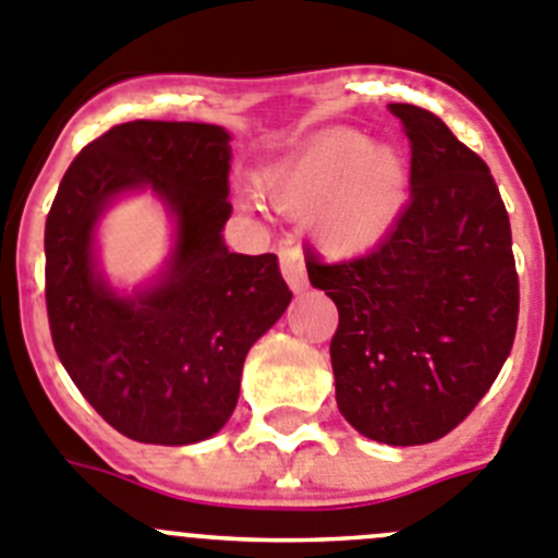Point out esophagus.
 <instances>
[{"instance_id":"obj_1","label":"esophagus","mask_w":558,"mask_h":558,"mask_svg":"<svg viewBox=\"0 0 558 558\" xmlns=\"http://www.w3.org/2000/svg\"><path fill=\"white\" fill-rule=\"evenodd\" d=\"M280 272H283L286 283H289L291 291H303L305 289V260L303 250L294 242L280 244Z\"/></svg>"}]
</instances>
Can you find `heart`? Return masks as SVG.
<instances>
[{
  "mask_svg": "<svg viewBox=\"0 0 558 558\" xmlns=\"http://www.w3.org/2000/svg\"><path fill=\"white\" fill-rule=\"evenodd\" d=\"M405 192L403 158L348 128L319 135L289 169L269 178L275 203L308 214L316 242L339 255L375 247L400 217Z\"/></svg>",
  "mask_w": 558,
  "mask_h": 558,
  "instance_id": "heart-1",
  "label": "heart"
}]
</instances>
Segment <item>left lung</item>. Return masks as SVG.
Instances as JSON below:
<instances>
[{"label":"left lung","instance_id":"1","mask_svg":"<svg viewBox=\"0 0 558 558\" xmlns=\"http://www.w3.org/2000/svg\"><path fill=\"white\" fill-rule=\"evenodd\" d=\"M411 142V197L373 253L325 264L314 289L339 308L336 405L359 434L409 448L478 405L509 359L520 283L489 167L430 110L391 102Z\"/></svg>","mask_w":558,"mask_h":558}]
</instances>
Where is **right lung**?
I'll list each match as a JSON object with an SVG mask.
<instances>
[{"instance_id":"right-lung-1","label":"right lung","mask_w":558,"mask_h":558,"mask_svg":"<svg viewBox=\"0 0 558 558\" xmlns=\"http://www.w3.org/2000/svg\"><path fill=\"white\" fill-rule=\"evenodd\" d=\"M230 133L203 122L117 124L66 169L49 208L52 344L105 423L147 445H194L230 420L250 348L291 300L272 253H230ZM149 187L175 217V250L147 290L119 295L93 230L119 193Z\"/></svg>"}]
</instances>
